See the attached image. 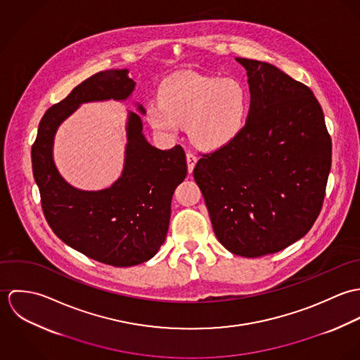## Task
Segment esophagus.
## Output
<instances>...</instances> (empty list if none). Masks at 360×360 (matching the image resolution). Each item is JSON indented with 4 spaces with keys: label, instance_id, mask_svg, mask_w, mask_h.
Returning <instances> with one entry per match:
<instances>
[{
    "label": "esophagus",
    "instance_id": "34e87169",
    "mask_svg": "<svg viewBox=\"0 0 360 360\" xmlns=\"http://www.w3.org/2000/svg\"><path fill=\"white\" fill-rule=\"evenodd\" d=\"M186 158H187V165H188V172L191 173L193 170H194V166H195V163H197V160H198V158L195 156L194 154H191V153H187L186 155Z\"/></svg>",
    "mask_w": 360,
    "mask_h": 360
}]
</instances>
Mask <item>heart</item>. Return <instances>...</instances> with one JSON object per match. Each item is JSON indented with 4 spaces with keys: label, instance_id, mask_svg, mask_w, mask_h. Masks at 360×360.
Wrapping results in <instances>:
<instances>
[{
    "label": "heart",
    "instance_id": "1",
    "mask_svg": "<svg viewBox=\"0 0 360 360\" xmlns=\"http://www.w3.org/2000/svg\"><path fill=\"white\" fill-rule=\"evenodd\" d=\"M250 106V93L238 79L183 72L162 83L159 98L147 106V119L158 134L169 139L186 124L197 147L217 150L243 131Z\"/></svg>",
    "mask_w": 360,
    "mask_h": 360
}]
</instances>
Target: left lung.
<instances>
[{"label": "left lung", "instance_id": "left-lung-1", "mask_svg": "<svg viewBox=\"0 0 360 360\" xmlns=\"http://www.w3.org/2000/svg\"><path fill=\"white\" fill-rule=\"evenodd\" d=\"M236 59L251 93L245 127L204 155L194 179L219 243L234 255L257 257L311 229L331 169V139L309 87L267 62Z\"/></svg>", "mask_w": 360, "mask_h": 360}]
</instances>
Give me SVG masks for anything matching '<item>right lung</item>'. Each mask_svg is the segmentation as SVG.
I'll list each match as a JSON object with an SVG mask.
<instances>
[{
  "label": "right lung",
  "instance_id": "right-lung-1",
  "mask_svg": "<svg viewBox=\"0 0 360 360\" xmlns=\"http://www.w3.org/2000/svg\"><path fill=\"white\" fill-rule=\"evenodd\" d=\"M134 87L127 69L89 77L46 112L32 147L33 176L52 231L73 250L116 267L150 260L165 243L173 193L187 176L184 150L153 147L143 134L140 115L129 110L120 177L108 188L84 191L60 176L52 148L58 127L82 103L126 101ZM137 109L146 113L143 105Z\"/></svg>",
  "mask_w": 360,
  "mask_h": 360
}]
</instances>
